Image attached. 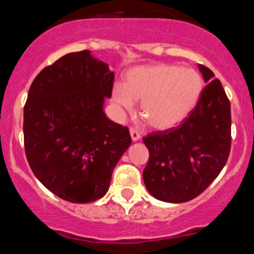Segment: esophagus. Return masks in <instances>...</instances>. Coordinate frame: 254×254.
Segmentation results:
<instances>
[{
    "label": "esophagus",
    "instance_id": "34e87169",
    "mask_svg": "<svg viewBox=\"0 0 254 254\" xmlns=\"http://www.w3.org/2000/svg\"><path fill=\"white\" fill-rule=\"evenodd\" d=\"M130 136H131L132 141L140 140V137H141L140 132H138V130L135 129V127H130Z\"/></svg>",
    "mask_w": 254,
    "mask_h": 254
}]
</instances>
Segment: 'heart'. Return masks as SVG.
Segmentation results:
<instances>
[{
	"label": "heart",
	"instance_id": "heart-1",
	"mask_svg": "<svg viewBox=\"0 0 254 254\" xmlns=\"http://www.w3.org/2000/svg\"><path fill=\"white\" fill-rule=\"evenodd\" d=\"M202 91L201 76L193 68L172 64L133 67L125 76V84L116 85L113 99L130 110L141 101L140 114L154 129H170L193 111Z\"/></svg>",
	"mask_w": 254,
	"mask_h": 254
}]
</instances>
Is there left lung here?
Here are the masks:
<instances>
[{"instance_id": "left-lung-1", "label": "left lung", "mask_w": 254, "mask_h": 254, "mask_svg": "<svg viewBox=\"0 0 254 254\" xmlns=\"http://www.w3.org/2000/svg\"><path fill=\"white\" fill-rule=\"evenodd\" d=\"M207 83L196 105L180 125L143 137L149 159L143 170L146 188L155 199L186 202L213 182L229 158L230 102L221 80L204 65Z\"/></svg>"}]
</instances>
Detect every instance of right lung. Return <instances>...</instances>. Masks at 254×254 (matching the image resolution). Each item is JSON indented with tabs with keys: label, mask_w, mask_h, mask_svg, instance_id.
I'll return each instance as SVG.
<instances>
[{
	"label": "right lung",
	"mask_w": 254,
	"mask_h": 254,
	"mask_svg": "<svg viewBox=\"0 0 254 254\" xmlns=\"http://www.w3.org/2000/svg\"><path fill=\"white\" fill-rule=\"evenodd\" d=\"M114 72L89 50L69 53L33 79L24 106V146L35 176L69 202L106 194L131 144L129 129L106 117Z\"/></svg>",
	"instance_id": "1"
}]
</instances>
